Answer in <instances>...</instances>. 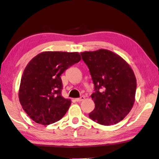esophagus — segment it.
<instances>
[{"label":"esophagus","instance_id":"1","mask_svg":"<svg viewBox=\"0 0 159 159\" xmlns=\"http://www.w3.org/2000/svg\"><path fill=\"white\" fill-rule=\"evenodd\" d=\"M84 99V96H81L80 98H76L75 100H76V102H82L83 99Z\"/></svg>","mask_w":159,"mask_h":159}]
</instances>
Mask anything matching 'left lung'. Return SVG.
<instances>
[{"instance_id":"8db88e82","label":"left lung","mask_w":159,"mask_h":159,"mask_svg":"<svg viewBox=\"0 0 159 159\" xmlns=\"http://www.w3.org/2000/svg\"><path fill=\"white\" fill-rule=\"evenodd\" d=\"M89 69L95 107L89 114L93 121L112 125L123 120L134 104L137 82L134 72L119 55L106 49L80 53Z\"/></svg>"}]
</instances>
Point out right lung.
<instances>
[{"label":"right lung","mask_w":159,"mask_h":159,"mask_svg":"<svg viewBox=\"0 0 159 159\" xmlns=\"http://www.w3.org/2000/svg\"><path fill=\"white\" fill-rule=\"evenodd\" d=\"M79 53L45 51L30 61L22 75L20 104L36 123L48 125L60 120L71 100L61 96V74L80 60Z\"/></svg>","instance_id":"obj_1"}]
</instances>
